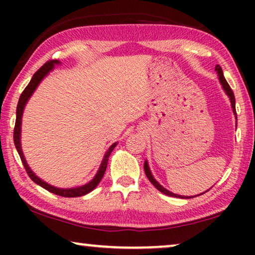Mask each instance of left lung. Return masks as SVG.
<instances>
[{
    "label": "left lung",
    "instance_id": "1",
    "mask_svg": "<svg viewBox=\"0 0 255 255\" xmlns=\"http://www.w3.org/2000/svg\"><path fill=\"white\" fill-rule=\"evenodd\" d=\"M216 71H217L218 73V76H219V81H221L223 88H224V90L226 92V94H228V96L230 97V101H231V106H232V109H233V113H235V115H237V111H236V99H235V94H233L231 87L229 86L228 81H226L224 75H223V71H222V67L219 65L216 66ZM144 169H145V174L146 176H147V179L151 181L153 186H154L156 189H158L159 191H161L162 194L165 195H168V196H173V197H180V198H190V197H186V196H181V195H176V194H173L170 193V191H168L167 189H165L162 186H160V184L156 182L154 177H153V175L151 174V170H149L148 168V163L147 161H145L144 163ZM198 196V195H197Z\"/></svg>",
    "mask_w": 255,
    "mask_h": 255
}]
</instances>
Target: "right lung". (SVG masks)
I'll return each instance as SVG.
<instances>
[{"label": "right lung", "instance_id": "1", "mask_svg": "<svg viewBox=\"0 0 255 255\" xmlns=\"http://www.w3.org/2000/svg\"><path fill=\"white\" fill-rule=\"evenodd\" d=\"M54 64H59V61L58 60H48L46 64H44L43 66H41V67L33 74L32 79H31V81L29 82V85L25 87V89H24L23 93L20 94L18 104H17V110H16V123H15V128H13V142H15L16 149H17V152H18V154L20 156V160H22L23 166L26 170L27 175L30 176V179L32 180L34 183L39 184V186L43 187L44 189L48 190L50 193L59 195V196H62V197H79V196H83V195L90 193V191H92L93 189H95L97 184L100 183V181L102 180L104 173H106L107 166H108V159H109L110 153L113 152L115 146H116V142L111 145L109 149L107 151L106 155H104L103 161H102V163H101L99 172H97V174H96V176L94 177V179L90 181L89 183L85 184V186L79 187V188H72V189H59V188L52 187V186H50V184H47L46 182H44V181H41L39 177H37L32 173V170L30 169V167L27 166L25 159H24L22 148H20V141H19V138H20V122H22V115H23L24 107H25V104L27 102V100H29V97L32 95L34 89L37 88V86L39 85V82L41 81V80H43L44 76L46 75L52 68H53Z\"/></svg>", "mask_w": 255, "mask_h": 255}]
</instances>
